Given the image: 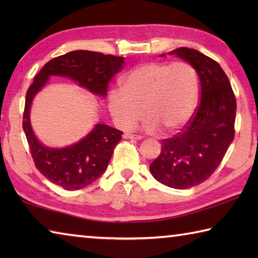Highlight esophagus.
Instances as JSON below:
<instances>
[{
	"label": "esophagus",
	"instance_id": "obj_1",
	"mask_svg": "<svg viewBox=\"0 0 258 258\" xmlns=\"http://www.w3.org/2000/svg\"><path fill=\"white\" fill-rule=\"evenodd\" d=\"M124 139H131V140H141V137L140 135H135V134H131V133H125L123 135Z\"/></svg>",
	"mask_w": 258,
	"mask_h": 258
}]
</instances>
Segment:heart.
Returning a JSON list of instances; mask_svg holds the SVG:
<instances>
[{
  "instance_id": "b5f03b06",
  "label": "heart",
  "mask_w": 258,
  "mask_h": 258,
  "mask_svg": "<svg viewBox=\"0 0 258 258\" xmlns=\"http://www.w3.org/2000/svg\"><path fill=\"white\" fill-rule=\"evenodd\" d=\"M199 100L196 69L184 61L148 62L121 78L120 89L110 91L108 108L119 127L132 128L142 118L148 132L164 128L174 133L189 123Z\"/></svg>"
}]
</instances>
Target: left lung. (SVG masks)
<instances>
[{
  "mask_svg": "<svg viewBox=\"0 0 258 258\" xmlns=\"http://www.w3.org/2000/svg\"><path fill=\"white\" fill-rule=\"evenodd\" d=\"M168 54L177 55L196 69L200 102L184 128L161 141L160 155L149 169L164 185L187 189L206 181L221 164L234 139L237 102L228 76L215 60L189 47H178Z\"/></svg>",
  "mask_w": 258,
  "mask_h": 258,
  "instance_id": "obj_1",
  "label": "left lung"
}]
</instances>
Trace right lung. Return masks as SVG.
<instances>
[{
    "instance_id": "add662e5",
    "label": "right lung",
    "mask_w": 258,
    "mask_h": 258,
    "mask_svg": "<svg viewBox=\"0 0 258 258\" xmlns=\"http://www.w3.org/2000/svg\"><path fill=\"white\" fill-rule=\"evenodd\" d=\"M124 58L93 51H72L46 62L26 93L23 128L36 168L50 182L66 190H80L102 175L123 132L97 124L77 143L66 148H49L38 141L30 125L33 99L50 76H63L99 97H106L108 83L123 69Z\"/></svg>"
}]
</instances>
